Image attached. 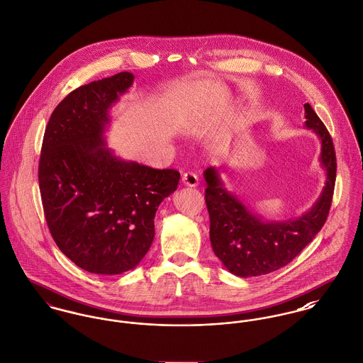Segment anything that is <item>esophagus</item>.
Returning <instances> with one entry per match:
<instances>
[{"instance_id": "34e87169", "label": "esophagus", "mask_w": 363, "mask_h": 363, "mask_svg": "<svg viewBox=\"0 0 363 363\" xmlns=\"http://www.w3.org/2000/svg\"><path fill=\"white\" fill-rule=\"evenodd\" d=\"M182 182H184V185L192 188V186H197L199 178H197V175H196L195 172L188 171V172H184V175H182Z\"/></svg>"}]
</instances>
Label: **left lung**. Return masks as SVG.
Returning a JSON list of instances; mask_svg holds the SVG:
<instances>
[{"instance_id":"obj_1","label":"left lung","mask_w":363,"mask_h":363,"mask_svg":"<svg viewBox=\"0 0 363 363\" xmlns=\"http://www.w3.org/2000/svg\"><path fill=\"white\" fill-rule=\"evenodd\" d=\"M306 127L320 140V163L326 171V185L316 203L298 218L287 221H262L232 194L218 171H204L206 204L210 216V240L214 254L225 268L236 277L250 278L278 271L293 261L326 223L335 192V163L333 140L309 104Z\"/></svg>"}]
</instances>
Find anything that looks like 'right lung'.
Masks as SVG:
<instances>
[{
  "label": "right lung",
  "instance_id": "right-lung-1",
  "mask_svg": "<svg viewBox=\"0 0 363 363\" xmlns=\"http://www.w3.org/2000/svg\"><path fill=\"white\" fill-rule=\"evenodd\" d=\"M134 82L128 72L72 91L51 114L38 163L44 216L56 246L91 274L135 268L155 238L159 204L175 192L177 169L113 155L109 109Z\"/></svg>",
  "mask_w": 363,
  "mask_h": 363
}]
</instances>
